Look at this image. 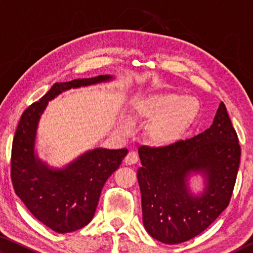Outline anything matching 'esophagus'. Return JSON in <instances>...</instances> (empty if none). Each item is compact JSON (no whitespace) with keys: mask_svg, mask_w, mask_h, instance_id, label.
<instances>
[{"mask_svg":"<svg viewBox=\"0 0 253 253\" xmlns=\"http://www.w3.org/2000/svg\"><path fill=\"white\" fill-rule=\"evenodd\" d=\"M137 161H138V156H137V154L135 152H129L126 155L125 160H124V162H125L126 165H132V164H136Z\"/></svg>","mask_w":253,"mask_h":253,"instance_id":"esophagus-1","label":"esophagus"}]
</instances>
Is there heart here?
Instances as JSON below:
<instances>
[{
	"label": "heart",
	"mask_w": 253,
	"mask_h": 253,
	"mask_svg": "<svg viewBox=\"0 0 253 253\" xmlns=\"http://www.w3.org/2000/svg\"><path fill=\"white\" fill-rule=\"evenodd\" d=\"M200 111L194 97L176 92H157L140 99L132 109L134 122L154 121L147 128L149 142L156 146H170L181 140L193 126ZM127 130V126L123 127Z\"/></svg>",
	"instance_id": "1"
}]
</instances>
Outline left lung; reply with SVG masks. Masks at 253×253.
I'll return each mask as SVG.
<instances>
[{
	"label": "left lung",
	"mask_w": 253,
	"mask_h": 253,
	"mask_svg": "<svg viewBox=\"0 0 253 253\" xmlns=\"http://www.w3.org/2000/svg\"><path fill=\"white\" fill-rule=\"evenodd\" d=\"M138 154L143 223L154 239L168 245L185 242L228 208L241 147L223 102L209 129L170 146H140ZM192 171L207 178L200 197L188 191L186 181Z\"/></svg>",
	"instance_id": "obj_1"
}]
</instances>
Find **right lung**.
I'll return each instance as SVG.
<instances>
[{"instance_id": "1", "label": "right lung", "mask_w": 253, "mask_h": 253, "mask_svg": "<svg viewBox=\"0 0 253 253\" xmlns=\"http://www.w3.org/2000/svg\"><path fill=\"white\" fill-rule=\"evenodd\" d=\"M111 79L98 76L54 84L39 101L23 111L11 154V179L16 195L38 220L58 233L87 225L95 215L102 186L122 164L126 148H96L63 169H51L34 155V140L40 116L48 101L61 91Z\"/></svg>"}]
</instances>
